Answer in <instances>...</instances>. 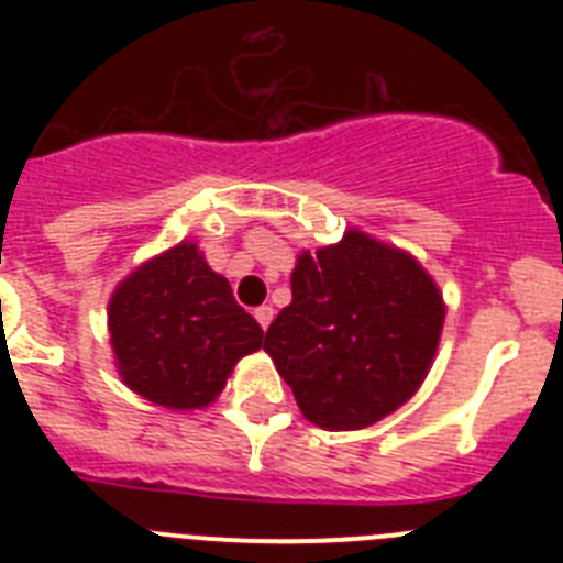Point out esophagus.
Wrapping results in <instances>:
<instances>
[{
  "label": "esophagus",
  "mask_w": 563,
  "mask_h": 563,
  "mask_svg": "<svg viewBox=\"0 0 563 563\" xmlns=\"http://www.w3.org/2000/svg\"><path fill=\"white\" fill-rule=\"evenodd\" d=\"M253 316H256L258 327H262V330H267V327H271V321H273V307H267V305L256 307V312H253Z\"/></svg>",
  "instance_id": "34e87169"
}]
</instances>
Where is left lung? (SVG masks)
<instances>
[{
	"mask_svg": "<svg viewBox=\"0 0 563 563\" xmlns=\"http://www.w3.org/2000/svg\"><path fill=\"white\" fill-rule=\"evenodd\" d=\"M290 285L265 352L307 420L324 431L369 429L417 395L445 301L409 251L346 228L335 245L298 253Z\"/></svg>",
	"mask_w": 563,
	"mask_h": 563,
	"instance_id": "obj_1",
	"label": "left lung"
}]
</instances>
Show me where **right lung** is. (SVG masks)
<instances>
[{"label": "right lung", "instance_id": "1", "mask_svg": "<svg viewBox=\"0 0 563 563\" xmlns=\"http://www.w3.org/2000/svg\"><path fill=\"white\" fill-rule=\"evenodd\" d=\"M107 327L121 380L172 411L211 406L233 366L265 338L236 305L228 278L188 239L146 258L114 287Z\"/></svg>", "mask_w": 563, "mask_h": 563}]
</instances>
